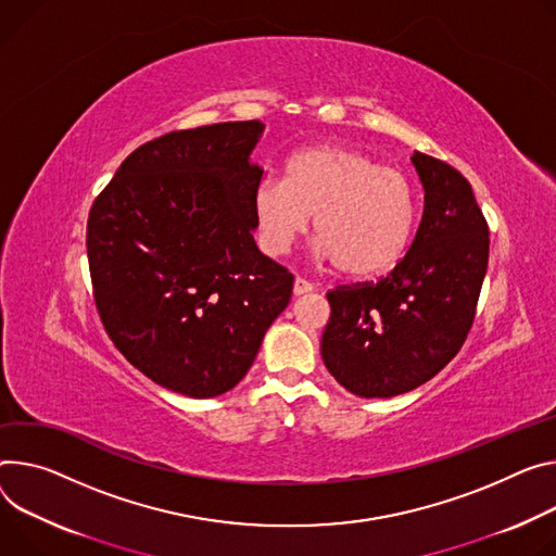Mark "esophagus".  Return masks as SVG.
I'll use <instances>...</instances> for the list:
<instances>
[{"label":"esophagus","instance_id":"obj_1","mask_svg":"<svg viewBox=\"0 0 556 556\" xmlns=\"http://www.w3.org/2000/svg\"><path fill=\"white\" fill-rule=\"evenodd\" d=\"M315 286L311 281H306L304 277H296L294 279V286H292V292L299 296V294H306V292H313Z\"/></svg>","mask_w":556,"mask_h":556}]
</instances>
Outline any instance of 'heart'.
Listing matches in <instances>:
<instances>
[{"label": "heart", "mask_w": 556, "mask_h": 556, "mask_svg": "<svg viewBox=\"0 0 556 556\" xmlns=\"http://www.w3.org/2000/svg\"><path fill=\"white\" fill-rule=\"evenodd\" d=\"M262 248L281 257L311 226L326 260L355 277L394 266L413 237L410 179L359 150L317 143L294 153L283 181L264 179L252 199Z\"/></svg>", "instance_id": "1"}]
</instances>
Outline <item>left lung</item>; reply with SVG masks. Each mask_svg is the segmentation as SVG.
I'll use <instances>...</instances> for the list:
<instances>
[{
    "instance_id": "8db88e82",
    "label": "left lung",
    "mask_w": 556,
    "mask_h": 556,
    "mask_svg": "<svg viewBox=\"0 0 556 556\" xmlns=\"http://www.w3.org/2000/svg\"><path fill=\"white\" fill-rule=\"evenodd\" d=\"M424 215L403 257L377 283L330 290L321 334L328 372L352 394L386 399L432 379L462 350L488 270V222L470 181L413 155Z\"/></svg>"
}]
</instances>
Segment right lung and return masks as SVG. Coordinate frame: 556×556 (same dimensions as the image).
Here are the masks:
<instances>
[{"mask_svg":"<svg viewBox=\"0 0 556 556\" xmlns=\"http://www.w3.org/2000/svg\"><path fill=\"white\" fill-rule=\"evenodd\" d=\"M264 124L224 122L146 141L88 215L92 296L122 355L148 379L208 399L235 388L286 311L294 277L252 230Z\"/></svg>","mask_w":556,"mask_h":556,"instance_id":"add662e5","label":"right lung"}]
</instances>
